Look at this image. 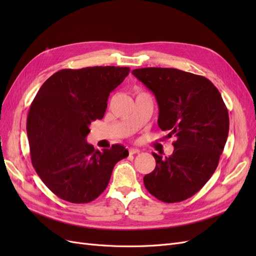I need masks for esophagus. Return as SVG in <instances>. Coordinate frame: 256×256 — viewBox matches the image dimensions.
<instances>
[{
	"label": "esophagus",
	"instance_id": "1",
	"mask_svg": "<svg viewBox=\"0 0 256 256\" xmlns=\"http://www.w3.org/2000/svg\"><path fill=\"white\" fill-rule=\"evenodd\" d=\"M140 152V150L138 148H129V154H138Z\"/></svg>",
	"mask_w": 256,
	"mask_h": 256
}]
</instances>
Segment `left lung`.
<instances>
[{"label": "left lung", "mask_w": 256, "mask_h": 256, "mask_svg": "<svg viewBox=\"0 0 256 256\" xmlns=\"http://www.w3.org/2000/svg\"><path fill=\"white\" fill-rule=\"evenodd\" d=\"M132 74L152 92L158 126L175 138L170 157L152 152L156 168L144 176V186L162 202H182L202 189L218 166L228 136V109L205 76L161 67L134 69Z\"/></svg>", "instance_id": "left-lung-1"}]
</instances>
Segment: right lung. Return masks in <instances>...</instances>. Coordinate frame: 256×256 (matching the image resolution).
Wrapping results in <instances>:
<instances>
[{
	"label": "right lung",
	"mask_w": 256,
	"mask_h": 256,
	"mask_svg": "<svg viewBox=\"0 0 256 256\" xmlns=\"http://www.w3.org/2000/svg\"><path fill=\"white\" fill-rule=\"evenodd\" d=\"M129 67L62 69L46 81L30 104L26 132L32 164L62 200L90 203L106 190L114 166L129 152L122 145L96 150L86 142L90 124L102 120L108 98Z\"/></svg>",
	"instance_id": "add662e5"
}]
</instances>
